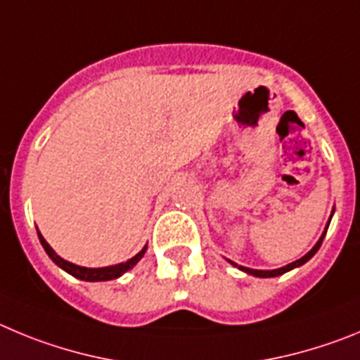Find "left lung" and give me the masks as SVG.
Segmentation results:
<instances>
[{
	"mask_svg": "<svg viewBox=\"0 0 360 360\" xmlns=\"http://www.w3.org/2000/svg\"><path fill=\"white\" fill-rule=\"evenodd\" d=\"M333 212H335V210H332V215H333ZM332 215H330L328 222H326V226H325V231H323V235L319 236V240L316 242V245H314V248L310 249L309 252H307L305 257H301L300 260L292 262V264H287V265H283V267H280V269H273V271H262V269H249V267H244V265H238V264H235V262H231V260H228V262H229V264L233 265V267H238V269H240V271H244V273L251 274V276H257V278H274V276H281V274L289 273V271H292V269H296V267H301V265H303V264H307V262H309L310 258H312L314 255H316V252H317V249L321 248V244H323V238H325V235H326V229H328V226H330V220H332Z\"/></svg>",
	"mask_w": 360,
	"mask_h": 360,
	"instance_id": "left-lung-1",
	"label": "left lung"
}]
</instances>
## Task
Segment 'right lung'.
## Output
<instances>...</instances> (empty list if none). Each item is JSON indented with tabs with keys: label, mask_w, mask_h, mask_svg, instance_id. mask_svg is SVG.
Listing matches in <instances>:
<instances>
[{
	"label": "right lung",
	"mask_w": 360,
	"mask_h": 360,
	"mask_svg": "<svg viewBox=\"0 0 360 360\" xmlns=\"http://www.w3.org/2000/svg\"><path fill=\"white\" fill-rule=\"evenodd\" d=\"M37 235H39V240H41V244H43L44 251H46L48 257L53 260V264L59 265L63 271H66L68 274H71V276L79 278V280H84V281H109V280H116V278H120L122 274H125L127 271H131L132 267H134L138 262L143 258L145 251H147V245H145L143 249H141L138 255H134V257L131 258V260L127 262H122V264H116V265H109V267H82V265H77V264H71V262L64 260V258H60L57 252L53 251V249L50 248V244H48L46 240H44V236L41 235V231L37 229Z\"/></svg>",
	"instance_id": "obj_1"
}]
</instances>
